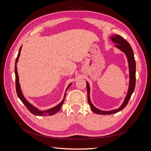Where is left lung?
Here are the masks:
<instances>
[{
  "label": "left lung",
  "instance_id": "obj_1",
  "mask_svg": "<svg viewBox=\"0 0 151 151\" xmlns=\"http://www.w3.org/2000/svg\"><path fill=\"white\" fill-rule=\"evenodd\" d=\"M111 40L116 44L114 46L120 51L122 52L127 56L128 63V68H129V85L128 89L127 91V94L125 96L124 101L120 105V106L117 109H113L111 111H103L98 109L94 105H93L91 101L90 93V88L88 82L87 81V88L88 93V104L91 107V110L93 112L97 114L100 115H109L117 113L122 110L124 107L127 105L128 101L130 100V97L134 90L135 83H136V63L134 60L133 51L132 48V47L129 44V43L125 40L122 37H121L119 35H112L110 37Z\"/></svg>",
  "mask_w": 151,
  "mask_h": 151
}]
</instances>
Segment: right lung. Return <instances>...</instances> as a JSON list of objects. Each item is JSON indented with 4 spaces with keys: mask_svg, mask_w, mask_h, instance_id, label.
<instances>
[{
    "mask_svg": "<svg viewBox=\"0 0 151 151\" xmlns=\"http://www.w3.org/2000/svg\"><path fill=\"white\" fill-rule=\"evenodd\" d=\"M21 46L19 48V52L17 56V58L16 59V62H15V81H16V90H17V95L18 96V98L20 99V100L22 103L26 106V107H27V109L32 114L35 115V116H52V115H54L55 114H56L58 112L61 108L62 105L64 103V99H65V96H66V91L68 90V89L69 88V87L70 86V85L73 83V82H71L69 84V85L68 86V87L66 90L65 93H64V95L63 97V99L62 100V101L61 103H60L58 105H56V106L52 107V108L47 109V110H40L39 109H37L36 107H35L34 106H33L32 104H31L29 102H28L27 100L25 98V97L24 96L22 91H21V87H20V85L19 83V77H18V71H17V63L18 61L19 60V57L20 55V53H21Z\"/></svg>",
    "mask_w": 151,
    "mask_h": 151,
    "instance_id": "add662e5",
    "label": "right lung"
}]
</instances>
